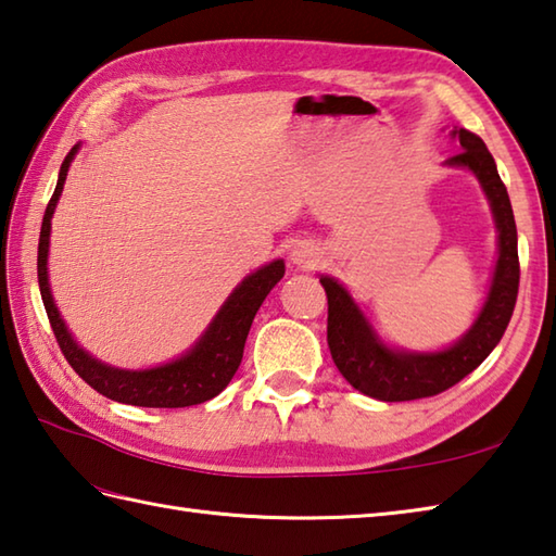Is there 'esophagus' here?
Segmentation results:
<instances>
[{"mask_svg": "<svg viewBox=\"0 0 556 556\" xmlns=\"http://www.w3.org/2000/svg\"><path fill=\"white\" fill-rule=\"evenodd\" d=\"M290 262L298 268H314L316 264H319V249H316L314 242L302 240L292 247Z\"/></svg>", "mask_w": 556, "mask_h": 556, "instance_id": "esophagus-1", "label": "esophagus"}]
</instances>
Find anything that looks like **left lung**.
Masks as SVG:
<instances>
[{"instance_id": "obj_1", "label": "left lung", "mask_w": 556, "mask_h": 556, "mask_svg": "<svg viewBox=\"0 0 556 556\" xmlns=\"http://www.w3.org/2000/svg\"><path fill=\"white\" fill-rule=\"evenodd\" d=\"M460 151L451 155L446 165L468 167L480 179L494 213L496 232H500V258L492 276V288L478 319L458 343L441 353H403L383 345L359 307L350 298L341 282L321 276V286L328 298L326 338L338 371L350 387L377 401L399 403L429 399L466 379L478 369L484 357L502 341L518 298V235L514 208L508 191L496 173L492 153L484 141L468 129H456Z\"/></svg>"}]
</instances>
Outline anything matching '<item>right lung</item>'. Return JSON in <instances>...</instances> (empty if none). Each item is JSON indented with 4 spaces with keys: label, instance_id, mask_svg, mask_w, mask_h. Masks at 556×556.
Returning a JSON list of instances; mask_svg holds the SVG:
<instances>
[{
    "label": "right lung",
    "instance_id": "right-lung-1",
    "mask_svg": "<svg viewBox=\"0 0 556 556\" xmlns=\"http://www.w3.org/2000/svg\"><path fill=\"white\" fill-rule=\"evenodd\" d=\"M78 151V143L66 153L64 163L60 167V179H56L54 194L45 208L42 228H40V242H38V282L45 312L52 326V333L60 343L66 362L74 367V371L81 377L90 389L103 393L105 399L139 405V407H187L199 405L203 401H211L218 395L230 379L235 377L237 367L242 362L244 343L252 328L254 316L266 300V294L274 290L276 282L286 274V264L282 258H276L268 266H262L256 274L247 276L240 286L232 290V294L215 314V319L206 328V333L199 338V343L175 362L153 367V369H117L103 365V362L90 357L84 348H78L72 333L66 331L60 312L54 307L50 282H48V249H50V228H52V213L56 201L62 197L64 179L70 173V165Z\"/></svg>",
    "mask_w": 556,
    "mask_h": 556
}]
</instances>
